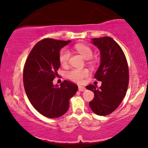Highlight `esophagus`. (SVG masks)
Returning a JSON list of instances; mask_svg holds the SVG:
<instances>
[{
	"instance_id": "1",
	"label": "esophagus",
	"mask_w": 148,
	"mask_h": 148,
	"mask_svg": "<svg viewBox=\"0 0 148 148\" xmlns=\"http://www.w3.org/2000/svg\"><path fill=\"white\" fill-rule=\"evenodd\" d=\"M79 90L81 91V92H84V91L86 90V88L84 87V86H79Z\"/></svg>"
}]
</instances>
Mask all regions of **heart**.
I'll list each match as a JSON object with an SVG mask.
<instances>
[{
	"label": "heart",
	"mask_w": 148,
	"mask_h": 148,
	"mask_svg": "<svg viewBox=\"0 0 148 148\" xmlns=\"http://www.w3.org/2000/svg\"><path fill=\"white\" fill-rule=\"evenodd\" d=\"M74 48L85 59H90L92 56V51L88 46L82 44H77L75 45ZM69 56H70V53L68 49H62L59 55V60L60 64L62 65H65L68 62ZM88 74H89V71L87 69L72 68L67 72V77L74 82L80 83L85 77L88 76Z\"/></svg>",
	"instance_id": "obj_1"
}]
</instances>
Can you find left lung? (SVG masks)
<instances>
[{
    "label": "left lung",
    "instance_id": "8db88e82",
    "mask_svg": "<svg viewBox=\"0 0 148 148\" xmlns=\"http://www.w3.org/2000/svg\"><path fill=\"white\" fill-rule=\"evenodd\" d=\"M91 42L100 51V64L95 78L101 81V86L98 88L91 84L86 86L95 94L89 105L95 114L106 115L118 108L126 95L128 64L122 49L111 37L94 38Z\"/></svg>",
    "mask_w": 148,
    "mask_h": 148
}]
</instances>
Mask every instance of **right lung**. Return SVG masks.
<instances>
[{"label": "right lung", "mask_w": 148, "mask_h": 148, "mask_svg": "<svg viewBox=\"0 0 148 148\" xmlns=\"http://www.w3.org/2000/svg\"><path fill=\"white\" fill-rule=\"evenodd\" d=\"M70 42L42 40L34 46L25 61L23 80L26 95L34 108L47 118L64 115L69 99L77 92L78 86L66 80L60 86L53 84L60 67V49Z\"/></svg>", "instance_id": "1"}]
</instances>
